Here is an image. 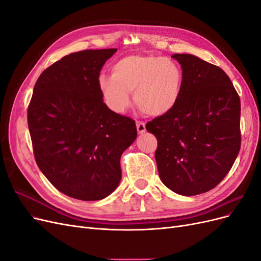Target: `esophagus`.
Here are the masks:
<instances>
[{"instance_id":"obj_1","label":"esophagus","mask_w":261,"mask_h":261,"mask_svg":"<svg viewBox=\"0 0 261 261\" xmlns=\"http://www.w3.org/2000/svg\"><path fill=\"white\" fill-rule=\"evenodd\" d=\"M136 126H137V132L139 134H144L146 132V124L144 122H136Z\"/></svg>"}]
</instances>
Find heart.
I'll use <instances>...</instances> for the list:
<instances>
[{"mask_svg": "<svg viewBox=\"0 0 261 261\" xmlns=\"http://www.w3.org/2000/svg\"><path fill=\"white\" fill-rule=\"evenodd\" d=\"M184 72L178 63L154 54H132L118 60L112 75L101 73L98 88L106 103L122 113L130 105L129 92L141 112L162 116L176 107L183 93Z\"/></svg>", "mask_w": 261, "mask_h": 261, "instance_id": "heart-1", "label": "heart"}]
</instances>
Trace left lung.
<instances>
[{"instance_id":"1","label":"left lung","mask_w":261,"mask_h":261,"mask_svg":"<svg viewBox=\"0 0 261 261\" xmlns=\"http://www.w3.org/2000/svg\"><path fill=\"white\" fill-rule=\"evenodd\" d=\"M184 72L183 93L168 114L148 122L158 139L160 179L183 196L215 188L241 148V100L223 69L193 54H173Z\"/></svg>"}]
</instances>
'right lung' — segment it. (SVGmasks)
I'll return each instance as SVG.
<instances>
[{"mask_svg": "<svg viewBox=\"0 0 261 261\" xmlns=\"http://www.w3.org/2000/svg\"><path fill=\"white\" fill-rule=\"evenodd\" d=\"M117 49L70 53L43 70L28 108L35 159L50 183L72 198L111 195L121 155L137 137L135 121L113 112L98 88L100 70Z\"/></svg>", "mask_w": 261, "mask_h": 261, "instance_id": "right-lung-1", "label": "right lung"}]
</instances>
